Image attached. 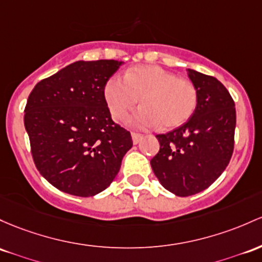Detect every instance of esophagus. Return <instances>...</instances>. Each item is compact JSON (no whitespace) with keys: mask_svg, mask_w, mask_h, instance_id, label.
Returning <instances> with one entry per match:
<instances>
[{"mask_svg":"<svg viewBox=\"0 0 262 262\" xmlns=\"http://www.w3.org/2000/svg\"><path fill=\"white\" fill-rule=\"evenodd\" d=\"M132 139H133L134 144H138V143H139L140 140L143 139V134L136 133V132H133V133H132Z\"/></svg>","mask_w":262,"mask_h":262,"instance_id":"esophagus-1","label":"esophagus"}]
</instances>
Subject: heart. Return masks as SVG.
Segmentation results:
<instances>
[{
	"label": "heart",
	"instance_id": "obj_1",
	"mask_svg": "<svg viewBox=\"0 0 262 262\" xmlns=\"http://www.w3.org/2000/svg\"><path fill=\"white\" fill-rule=\"evenodd\" d=\"M111 114L123 119L138 102L143 107L129 122L134 125L173 129L184 124L198 105V89L191 80L180 78L159 66L143 64L129 68L124 78L113 76L104 87Z\"/></svg>",
	"mask_w": 262,
	"mask_h": 262
}]
</instances>
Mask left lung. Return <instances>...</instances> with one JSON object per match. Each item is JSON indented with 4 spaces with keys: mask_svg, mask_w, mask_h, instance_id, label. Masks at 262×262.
Listing matches in <instances>:
<instances>
[{
    "mask_svg": "<svg viewBox=\"0 0 262 262\" xmlns=\"http://www.w3.org/2000/svg\"><path fill=\"white\" fill-rule=\"evenodd\" d=\"M198 89V105L190 119L158 134V154L150 160L166 190L190 196L205 190L225 170L234 151L236 111L225 85L215 77L188 70Z\"/></svg>",
    "mask_w": 262,
    "mask_h": 262,
    "instance_id": "1",
    "label": "left lung"
}]
</instances>
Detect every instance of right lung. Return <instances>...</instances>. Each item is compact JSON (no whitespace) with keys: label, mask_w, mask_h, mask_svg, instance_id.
<instances>
[{"label":"right lung","mask_w":262,"mask_h":262,"mask_svg":"<svg viewBox=\"0 0 262 262\" xmlns=\"http://www.w3.org/2000/svg\"><path fill=\"white\" fill-rule=\"evenodd\" d=\"M120 66L114 59L74 62L30 93L24 120L31 154L58 190L84 198L105 190L133 145L104 98L105 83Z\"/></svg>","instance_id":"obj_1"}]
</instances>
